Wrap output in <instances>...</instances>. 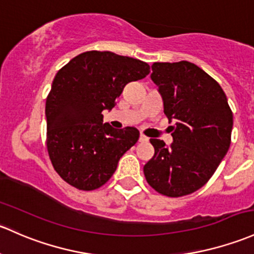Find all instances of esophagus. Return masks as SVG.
<instances>
[{
	"label": "esophagus",
	"instance_id": "obj_1",
	"mask_svg": "<svg viewBox=\"0 0 254 254\" xmlns=\"http://www.w3.org/2000/svg\"><path fill=\"white\" fill-rule=\"evenodd\" d=\"M138 141H140V142H147V141H148V137H146L145 135L141 134V135H140V137H138Z\"/></svg>",
	"mask_w": 254,
	"mask_h": 254
}]
</instances>
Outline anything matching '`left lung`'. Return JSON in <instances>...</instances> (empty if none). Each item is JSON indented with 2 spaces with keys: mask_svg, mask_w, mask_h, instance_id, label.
<instances>
[{
  "mask_svg": "<svg viewBox=\"0 0 254 254\" xmlns=\"http://www.w3.org/2000/svg\"><path fill=\"white\" fill-rule=\"evenodd\" d=\"M151 79L175 124L169 146L149 140L154 156L143 167L146 180L168 197L190 194L207 184L228 153L233 112L220 85L188 61L153 63Z\"/></svg>",
  "mask_w": 254,
  "mask_h": 254,
  "instance_id": "obj_1",
  "label": "left lung"
}]
</instances>
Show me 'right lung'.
Wrapping results in <instances>:
<instances>
[{"label": "right lung", "instance_id": "1", "mask_svg": "<svg viewBox=\"0 0 254 254\" xmlns=\"http://www.w3.org/2000/svg\"><path fill=\"white\" fill-rule=\"evenodd\" d=\"M149 65L109 51H87L58 70L46 100L47 151L69 185L91 191L105 185L119 159L138 140L136 127L103 124L125 85L143 79Z\"/></svg>", "mask_w": 254, "mask_h": 254}]
</instances>
